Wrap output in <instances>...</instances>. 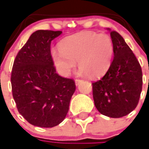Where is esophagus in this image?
Instances as JSON below:
<instances>
[{
  "label": "esophagus",
  "mask_w": 149,
  "mask_h": 149,
  "mask_svg": "<svg viewBox=\"0 0 149 149\" xmlns=\"http://www.w3.org/2000/svg\"><path fill=\"white\" fill-rule=\"evenodd\" d=\"M81 82H82V80H80V79H77V80H75V83H76V85L77 86L79 85Z\"/></svg>",
  "instance_id": "1"
}]
</instances>
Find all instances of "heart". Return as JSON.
Returning <instances> with one entry per match:
<instances>
[{
	"label": "heart",
	"mask_w": 149,
	"mask_h": 149,
	"mask_svg": "<svg viewBox=\"0 0 149 149\" xmlns=\"http://www.w3.org/2000/svg\"><path fill=\"white\" fill-rule=\"evenodd\" d=\"M58 50L51 52V59L58 73L68 77L76 68L80 76L95 78L108 70L114 57V44L107 34L80 31L66 37L58 44Z\"/></svg>",
	"instance_id": "heart-1"
}]
</instances>
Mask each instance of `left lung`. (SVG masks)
<instances>
[{
    "instance_id": "obj_1",
    "label": "left lung",
    "mask_w": 149,
    "mask_h": 149,
    "mask_svg": "<svg viewBox=\"0 0 149 149\" xmlns=\"http://www.w3.org/2000/svg\"><path fill=\"white\" fill-rule=\"evenodd\" d=\"M111 31L114 44V60L104 77L92 83L95 106L110 118H121L138 104L142 90V71L138 61L116 31Z\"/></svg>"
}]
</instances>
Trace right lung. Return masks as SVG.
Here are the masks:
<instances>
[{
	"mask_svg": "<svg viewBox=\"0 0 149 149\" xmlns=\"http://www.w3.org/2000/svg\"><path fill=\"white\" fill-rule=\"evenodd\" d=\"M62 31L38 30L19 51L11 83L18 111L35 126L51 128L62 122L76 90L74 80L56 72L50 53L51 41Z\"/></svg>",
	"mask_w": 149,
	"mask_h": 149,
	"instance_id": "right-lung-1",
	"label": "right lung"
}]
</instances>
